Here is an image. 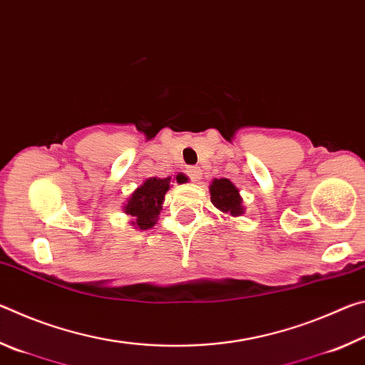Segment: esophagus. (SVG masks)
Listing matches in <instances>:
<instances>
[{
    "label": "esophagus",
    "instance_id": "esophagus-1",
    "mask_svg": "<svg viewBox=\"0 0 365 365\" xmlns=\"http://www.w3.org/2000/svg\"><path fill=\"white\" fill-rule=\"evenodd\" d=\"M187 174H188V177H190L193 182H200L202 172H201L200 168H190V169L187 170Z\"/></svg>",
    "mask_w": 365,
    "mask_h": 365
}]
</instances>
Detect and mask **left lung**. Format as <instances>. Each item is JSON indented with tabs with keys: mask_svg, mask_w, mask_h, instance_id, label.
Instances as JSON below:
<instances>
[{
	"mask_svg": "<svg viewBox=\"0 0 365 365\" xmlns=\"http://www.w3.org/2000/svg\"><path fill=\"white\" fill-rule=\"evenodd\" d=\"M211 202L228 219L242 217L246 212L240 190L228 178H214L209 185Z\"/></svg>",
	"mask_w": 365,
	"mask_h": 365,
	"instance_id": "obj_1",
	"label": "left lung"
}]
</instances>
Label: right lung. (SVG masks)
Here are the masks:
<instances>
[{"label": "right lung", "mask_w": 365, "mask_h": 365, "mask_svg": "<svg viewBox=\"0 0 365 365\" xmlns=\"http://www.w3.org/2000/svg\"><path fill=\"white\" fill-rule=\"evenodd\" d=\"M177 183H185L188 180L183 174L175 177ZM172 177L159 178L151 177L135 188L133 193L123 202L122 211L130 215V224L138 230H148L158 222L159 212L164 205V197L170 188Z\"/></svg>", "instance_id": "obj_1"}]
</instances>
